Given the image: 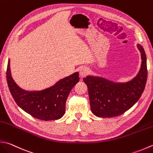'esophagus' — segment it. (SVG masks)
Instances as JSON below:
<instances>
[{"instance_id":"1","label":"esophagus","mask_w":153,"mask_h":153,"mask_svg":"<svg viewBox=\"0 0 153 153\" xmlns=\"http://www.w3.org/2000/svg\"><path fill=\"white\" fill-rule=\"evenodd\" d=\"M88 73H89L88 69L85 67H83L79 70V76L82 77L85 76Z\"/></svg>"}]
</instances>
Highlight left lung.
I'll list each match as a JSON object with an SVG mask.
<instances>
[{
  "label": "left lung",
  "instance_id": "left-lung-1",
  "mask_svg": "<svg viewBox=\"0 0 153 153\" xmlns=\"http://www.w3.org/2000/svg\"><path fill=\"white\" fill-rule=\"evenodd\" d=\"M141 65L136 77L126 83H116L103 77L88 76L83 78L88 86L92 113L100 117L121 115L135 104L144 91L147 79L146 57L143 46L137 44Z\"/></svg>",
  "mask_w": 153,
  "mask_h": 153
}]
</instances>
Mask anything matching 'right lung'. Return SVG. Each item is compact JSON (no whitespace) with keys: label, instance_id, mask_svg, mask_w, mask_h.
Masks as SVG:
<instances>
[{"label":"right lung","instance_id":"right-lung-1","mask_svg":"<svg viewBox=\"0 0 153 153\" xmlns=\"http://www.w3.org/2000/svg\"><path fill=\"white\" fill-rule=\"evenodd\" d=\"M79 79V73L75 72L42 91H26L14 82L11 76L10 59L8 62L7 80L15 102L25 112L40 120H57L62 117L68 95Z\"/></svg>","mask_w":153,"mask_h":153}]
</instances>
